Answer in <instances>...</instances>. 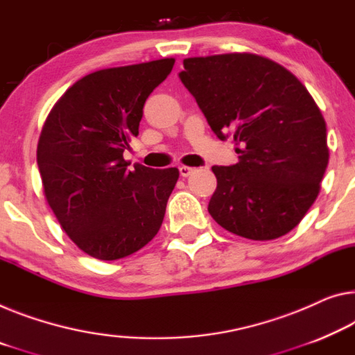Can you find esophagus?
Wrapping results in <instances>:
<instances>
[{
	"label": "esophagus",
	"instance_id": "34e87169",
	"mask_svg": "<svg viewBox=\"0 0 355 355\" xmlns=\"http://www.w3.org/2000/svg\"><path fill=\"white\" fill-rule=\"evenodd\" d=\"M195 171V168H190V166H179V173H181V176L182 178H187V176H190V174H192Z\"/></svg>",
	"mask_w": 355,
	"mask_h": 355
}]
</instances>
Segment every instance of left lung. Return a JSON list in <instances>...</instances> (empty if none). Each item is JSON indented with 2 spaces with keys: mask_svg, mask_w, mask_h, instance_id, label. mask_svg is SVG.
Returning <instances> with one entry per match:
<instances>
[{
  "mask_svg": "<svg viewBox=\"0 0 355 355\" xmlns=\"http://www.w3.org/2000/svg\"><path fill=\"white\" fill-rule=\"evenodd\" d=\"M179 79L217 138L238 146V163L212 166V219L255 241L295 228L329 165L325 121L306 87L255 53L185 58Z\"/></svg>",
  "mask_w": 355,
  "mask_h": 355,
  "instance_id": "1",
  "label": "left lung"
}]
</instances>
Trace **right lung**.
Here are the masks:
<instances>
[{"label":"right lung","instance_id":"add662e5","mask_svg":"<svg viewBox=\"0 0 355 355\" xmlns=\"http://www.w3.org/2000/svg\"><path fill=\"white\" fill-rule=\"evenodd\" d=\"M173 64L162 58L96 71L71 85L46 119L37 143L46 200L92 257L123 259L160 230L179 170H128L123 152L139 133L146 100Z\"/></svg>","mask_w":355,"mask_h":355}]
</instances>
